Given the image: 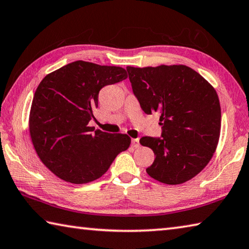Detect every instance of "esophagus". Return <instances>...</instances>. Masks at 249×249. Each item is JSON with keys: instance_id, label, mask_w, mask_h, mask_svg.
I'll list each match as a JSON object with an SVG mask.
<instances>
[{"instance_id": "1", "label": "esophagus", "mask_w": 249, "mask_h": 249, "mask_svg": "<svg viewBox=\"0 0 249 249\" xmlns=\"http://www.w3.org/2000/svg\"><path fill=\"white\" fill-rule=\"evenodd\" d=\"M132 146H133L134 148H138V147L140 146V143H139V139H138V138H134V139H132Z\"/></svg>"}]
</instances>
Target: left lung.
Returning <instances> with one entry per match:
<instances>
[{"label":"left lung","mask_w":249,"mask_h":249,"mask_svg":"<svg viewBox=\"0 0 249 249\" xmlns=\"http://www.w3.org/2000/svg\"><path fill=\"white\" fill-rule=\"evenodd\" d=\"M126 70L142 111L160 113L161 137L139 140L156 157L147 173L169 185L187 182L209 163L218 146L221 107L216 91L185 65Z\"/></svg>","instance_id":"obj_1"}]
</instances>
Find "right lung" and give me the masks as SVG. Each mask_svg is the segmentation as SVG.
I'll list each match as a JSON object with an SVG mask.
<instances>
[{"label": "right lung", "instance_id": "add662e5", "mask_svg": "<svg viewBox=\"0 0 249 249\" xmlns=\"http://www.w3.org/2000/svg\"><path fill=\"white\" fill-rule=\"evenodd\" d=\"M126 78L122 67L75 61L39 84L30 110V137L40 160L57 178L74 184L92 182L129 147L126 134L88 126L99 91Z\"/></svg>", "mask_w": 249, "mask_h": 249}]
</instances>
